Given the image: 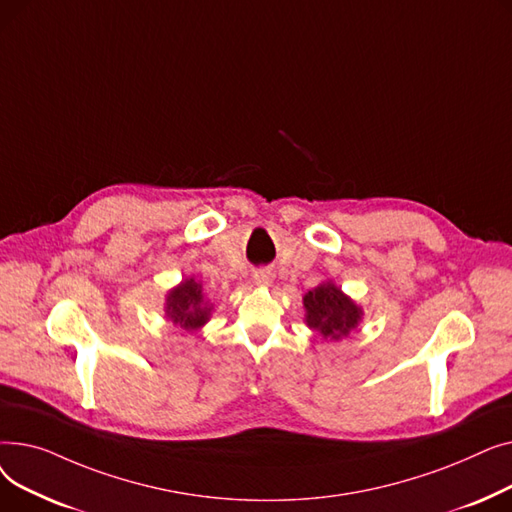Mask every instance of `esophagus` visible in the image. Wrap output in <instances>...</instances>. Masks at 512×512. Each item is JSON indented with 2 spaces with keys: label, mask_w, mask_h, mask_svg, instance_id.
I'll use <instances>...</instances> for the list:
<instances>
[{
  "label": "esophagus",
  "mask_w": 512,
  "mask_h": 512,
  "mask_svg": "<svg viewBox=\"0 0 512 512\" xmlns=\"http://www.w3.org/2000/svg\"><path fill=\"white\" fill-rule=\"evenodd\" d=\"M253 280H255L257 286H267V284H270V280H272V274L267 272V270H257L253 274Z\"/></svg>",
  "instance_id": "esophagus-1"
}]
</instances>
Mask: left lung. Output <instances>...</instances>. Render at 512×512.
Masks as SVG:
<instances>
[{"label": "left lung", "mask_w": 512, "mask_h": 512, "mask_svg": "<svg viewBox=\"0 0 512 512\" xmlns=\"http://www.w3.org/2000/svg\"><path fill=\"white\" fill-rule=\"evenodd\" d=\"M307 326L324 338L340 340L359 326L363 309L334 284L324 282L303 297Z\"/></svg>", "instance_id": "1"}]
</instances>
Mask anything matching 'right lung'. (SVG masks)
I'll use <instances>...</instances> for the list:
<instances>
[{
    "label": "right lung",
    "mask_w": 512,
    "mask_h": 512,
    "mask_svg": "<svg viewBox=\"0 0 512 512\" xmlns=\"http://www.w3.org/2000/svg\"><path fill=\"white\" fill-rule=\"evenodd\" d=\"M166 315L174 326L188 332H195L207 324L211 305L205 301L203 288L195 278L182 280L176 288L168 292Z\"/></svg>",
    "instance_id": "right-lung-1"
}]
</instances>
